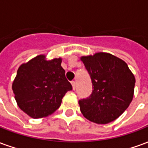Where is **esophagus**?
I'll return each mask as SVG.
<instances>
[{"label":"esophagus","mask_w":148,"mask_h":148,"mask_svg":"<svg viewBox=\"0 0 148 148\" xmlns=\"http://www.w3.org/2000/svg\"><path fill=\"white\" fill-rule=\"evenodd\" d=\"M71 85H72V87H73V90H75V89H76V83H75V81H72V82H71Z\"/></svg>","instance_id":"34e87169"}]
</instances>
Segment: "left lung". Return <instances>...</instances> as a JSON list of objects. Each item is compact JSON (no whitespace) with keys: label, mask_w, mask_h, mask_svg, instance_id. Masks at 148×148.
I'll list each match as a JSON object with an SVG mask.
<instances>
[{"label":"left lung","mask_w":148,"mask_h":148,"mask_svg":"<svg viewBox=\"0 0 148 148\" xmlns=\"http://www.w3.org/2000/svg\"><path fill=\"white\" fill-rule=\"evenodd\" d=\"M90 74L93 90L79 100L85 117L97 124L115 121L132 101L136 79L127 63L114 55L100 52L81 58Z\"/></svg>","instance_id":"8db88e82"}]
</instances>
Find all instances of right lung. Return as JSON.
Segmentation results:
<instances>
[{
  "instance_id": "add662e5",
  "label": "right lung",
  "mask_w": 148,
  "mask_h": 148,
  "mask_svg": "<svg viewBox=\"0 0 148 148\" xmlns=\"http://www.w3.org/2000/svg\"><path fill=\"white\" fill-rule=\"evenodd\" d=\"M61 62V58L47 61L44 55H38L18 69L12 83L15 99L31 117L53 113L61 106L66 93L72 90Z\"/></svg>"
}]
</instances>
